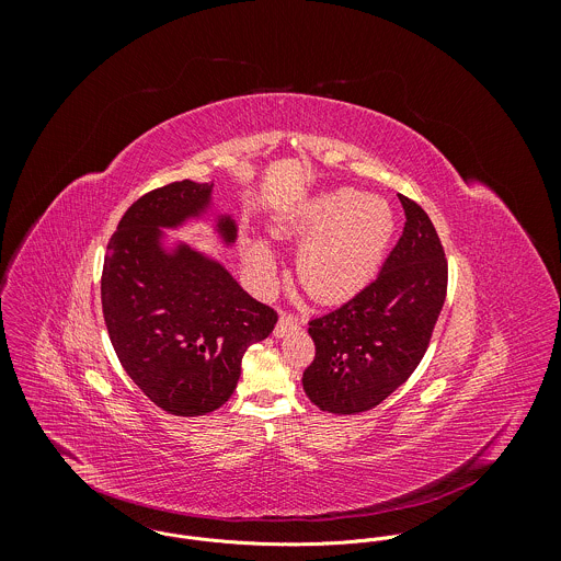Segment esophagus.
Listing matches in <instances>:
<instances>
[{"instance_id":"esophagus-1","label":"esophagus","mask_w":561,"mask_h":561,"mask_svg":"<svg viewBox=\"0 0 561 561\" xmlns=\"http://www.w3.org/2000/svg\"><path fill=\"white\" fill-rule=\"evenodd\" d=\"M300 327V322L296 318H289V316H280L276 327H274V337H285L289 331H296Z\"/></svg>"}]
</instances>
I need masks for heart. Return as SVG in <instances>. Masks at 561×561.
<instances>
[{
    "mask_svg": "<svg viewBox=\"0 0 561 561\" xmlns=\"http://www.w3.org/2000/svg\"><path fill=\"white\" fill-rule=\"evenodd\" d=\"M274 234L300 245V283L316 300L333 305L370 285L394 234V213L381 197L335 188L291 208L278 219ZM243 259L254 287L261 294L272 291L280 267L274 245L267 239H248Z\"/></svg>",
    "mask_w": 561,
    "mask_h": 561,
    "instance_id": "obj_1",
    "label": "heart"
}]
</instances>
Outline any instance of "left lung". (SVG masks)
<instances>
[{"label":"left lung","mask_w":561,"mask_h":561,"mask_svg":"<svg viewBox=\"0 0 561 561\" xmlns=\"http://www.w3.org/2000/svg\"><path fill=\"white\" fill-rule=\"evenodd\" d=\"M403 234L379 276L340 309L309 322L316 359L302 375L313 405L359 414L419 366L445 302L447 261L425 210L399 195Z\"/></svg>","instance_id":"obj_1"}]
</instances>
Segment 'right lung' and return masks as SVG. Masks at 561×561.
I'll list each match as a JSON object with an SVG mask.
<instances>
[{
  "instance_id": "obj_1",
  "label": "right lung",
  "mask_w": 561,
  "mask_h": 561,
  "mask_svg": "<svg viewBox=\"0 0 561 561\" xmlns=\"http://www.w3.org/2000/svg\"><path fill=\"white\" fill-rule=\"evenodd\" d=\"M215 184L191 180L134 202L107 245L101 298L114 351L134 383L175 416L221 408L241 377L248 346L265 340L276 313L228 267L167 230L206 224L232 250L234 215L217 210Z\"/></svg>"
}]
</instances>
